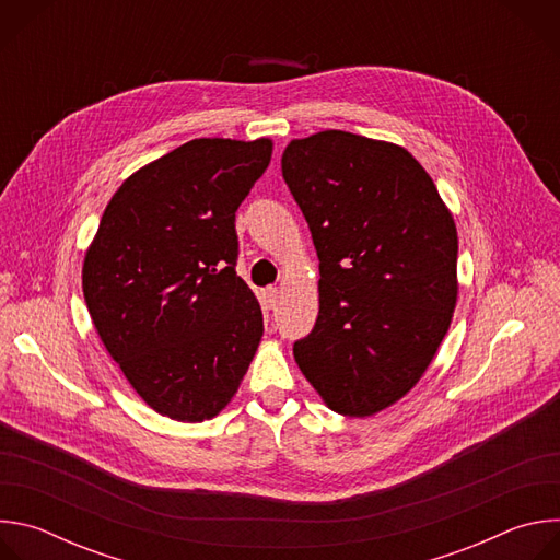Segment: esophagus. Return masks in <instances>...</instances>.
Here are the masks:
<instances>
[{
	"instance_id": "obj_1",
	"label": "esophagus",
	"mask_w": 560,
	"mask_h": 560,
	"mask_svg": "<svg viewBox=\"0 0 560 560\" xmlns=\"http://www.w3.org/2000/svg\"><path fill=\"white\" fill-rule=\"evenodd\" d=\"M277 301H279V288H266L264 290V303H266V307H275L277 305Z\"/></svg>"
}]
</instances>
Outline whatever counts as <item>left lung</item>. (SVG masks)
I'll return each mask as SVG.
<instances>
[{
  "label": "left lung",
  "mask_w": 560,
  "mask_h": 560,
  "mask_svg": "<svg viewBox=\"0 0 560 560\" xmlns=\"http://www.w3.org/2000/svg\"><path fill=\"white\" fill-rule=\"evenodd\" d=\"M281 171L322 272L294 361L330 410L372 417L419 383L452 324V212L404 145L346 130L292 139Z\"/></svg>",
  "instance_id": "1"
}]
</instances>
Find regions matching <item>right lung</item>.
<instances>
[{
  "label": "right lung",
  "mask_w": 560,
  "mask_h": 560,
  "mask_svg": "<svg viewBox=\"0 0 560 560\" xmlns=\"http://www.w3.org/2000/svg\"><path fill=\"white\" fill-rule=\"evenodd\" d=\"M272 139H192L132 173L84 257L95 330L135 392L184 423L217 417L264 337L236 277L234 212L266 173Z\"/></svg>",
  "instance_id": "1"
}]
</instances>
